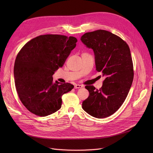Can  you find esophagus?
Wrapping results in <instances>:
<instances>
[{"label":"esophagus","mask_w":153,"mask_h":153,"mask_svg":"<svg viewBox=\"0 0 153 153\" xmlns=\"http://www.w3.org/2000/svg\"><path fill=\"white\" fill-rule=\"evenodd\" d=\"M83 86L82 85H80V84H76L74 85V88L75 89H80V88H82Z\"/></svg>","instance_id":"obj_1"}]
</instances>
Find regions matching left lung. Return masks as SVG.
Returning a JSON list of instances; mask_svg holds the SVG:
<instances>
[{
	"label": "left lung",
	"instance_id": "left-lung-1",
	"mask_svg": "<svg viewBox=\"0 0 153 153\" xmlns=\"http://www.w3.org/2000/svg\"><path fill=\"white\" fill-rule=\"evenodd\" d=\"M81 39L93 50L96 70L105 77L99 90L93 85L85 87L89 96L82 102V108L94 117H108L122 106L133 81L130 48L121 38L103 30L87 32Z\"/></svg>",
	"mask_w": 153,
	"mask_h": 153
}]
</instances>
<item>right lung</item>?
Here are the masks:
<instances>
[{
	"mask_svg": "<svg viewBox=\"0 0 153 153\" xmlns=\"http://www.w3.org/2000/svg\"><path fill=\"white\" fill-rule=\"evenodd\" d=\"M77 42L73 36L40 35L19 52L13 69L15 87L20 101L31 113L46 117L61 108L62 95L74 85L53 82V75L63 66Z\"/></svg>",
	"mask_w": 153,
	"mask_h": 153,
	"instance_id": "add662e5",
	"label": "right lung"
}]
</instances>
